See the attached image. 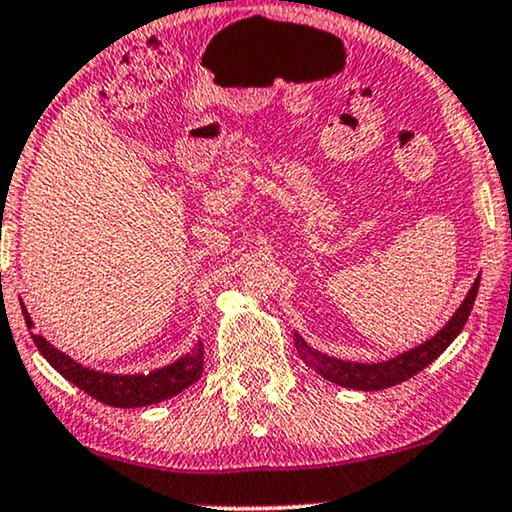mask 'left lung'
<instances>
[{"mask_svg":"<svg viewBox=\"0 0 512 512\" xmlns=\"http://www.w3.org/2000/svg\"><path fill=\"white\" fill-rule=\"evenodd\" d=\"M478 288H480V278L473 283V288H470L466 299H463L459 311L454 313L452 320L442 327L438 335L428 339L426 344L417 346V349L403 353V356L386 360V363L365 365V363H349V360L330 358L325 356V353L313 351L299 335H295L297 353L302 356V360L311 367V370H316L320 377L332 381V384L356 388V391H381V388L403 384V381L424 370L426 365H431L433 360L454 342L456 335L463 330V325H466L470 309H473L475 304V295H478Z\"/></svg>","mask_w":512,"mask_h":512,"instance_id":"1","label":"left lung"}]
</instances>
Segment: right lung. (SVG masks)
<instances>
[{
	"mask_svg": "<svg viewBox=\"0 0 512 512\" xmlns=\"http://www.w3.org/2000/svg\"><path fill=\"white\" fill-rule=\"evenodd\" d=\"M23 316L27 327H32L30 313L23 306ZM37 349L42 351V356L63 374L67 381H72L74 386H79L81 391L93 395L100 403L112 405V407H145L161 403V400L173 398L180 391H185L187 386H192L203 372V346L201 342L194 346L192 353H187L185 358L175 360L173 365L161 367L149 374H105L88 370V367L79 365L77 360L65 356L63 351H58L56 346H51L42 335H32Z\"/></svg>",
	"mask_w": 512,
	"mask_h": 512,
	"instance_id": "1",
	"label": "right lung"
}]
</instances>
